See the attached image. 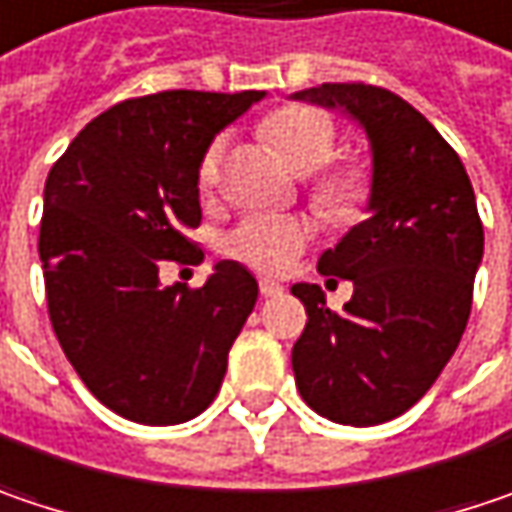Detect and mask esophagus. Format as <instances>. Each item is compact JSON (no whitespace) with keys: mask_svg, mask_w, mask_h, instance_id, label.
<instances>
[{"mask_svg":"<svg viewBox=\"0 0 512 512\" xmlns=\"http://www.w3.org/2000/svg\"><path fill=\"white\" fill-rule=\"evenodd\" d=\"M281 292H284V286L278 284V281H269V278L260 281V295H263V298H278Z\"/></svg>","mask_w":512,"mask_h":512,"instance_id":"1","label":"esophagus"}]
</instances>
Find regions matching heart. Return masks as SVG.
I'll return each mask as SVG.
<instances>
[{"mask_svg": "<svg viewBox=\"0 0 512 512\" xmlns=\"http://www.w3.org/2000/svg\"><path fill=\"white\" fill-rule=\"evenodd\" d=\"M263 138L281 153L289 170L295 173H316L310 185V196L316 208L330 220H353L365 199L371 194V176L362 165L325 167L336 156V124L333 118L307 104H289L269 112L260 121ZM226 159V136L208 141L199 156L196 179L202 191H211L220 179ZM310 243V226L301 217L286 214H249L234 228H228L220 240L223 255L234 257L257 272H284L295 257Z\"/></svg>", "mask_w": 512, "mask_h": 512, "instance_id": "obj_1", "label": "heart"}]
</instances>
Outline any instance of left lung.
<instances>
[{"mask_svg":"<svg viewBox=\"0 0 512 512\" xmlns=\"http://www.w3.org/2000/svg\"><path fill=\"white\" fill-rule=\"evenodd\" d=\"M295 101L342 109L371 141V217L318 257L353 281L333 313L316 284H295L307 327L292 347L295 385L316 414L376 426L414 406L446 368L472 310L484 226L458 153L400 95L321 83Z\"/></svg>","mask_w":512,"mask_h":512,"instance_id":"8db88e82","label":"left lung"}]
</instances>
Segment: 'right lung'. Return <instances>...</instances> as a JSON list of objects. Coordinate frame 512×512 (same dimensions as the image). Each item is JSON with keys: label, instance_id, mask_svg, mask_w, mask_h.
Returning <instances> with one entry per match:
<instances>
[{"label": "right lung", "instance_id": "1", "mask_svg": "<svg viewBox=\"0 0 512 512\" xmlns=\"http://www.w3.org/2000/svg\"><path fill=\"white\" fill-rule=\"evenodd\" d=\"M263 92L170 89L92 118L46 179L40 260L51 327L83 385L115 414L185 423L214 403L257 281L220 260L205 286L159 284L199 263L196 167L208 141Z\"/></svg>", "mask_w": 512, "mask_h": 512}]
</instances>
